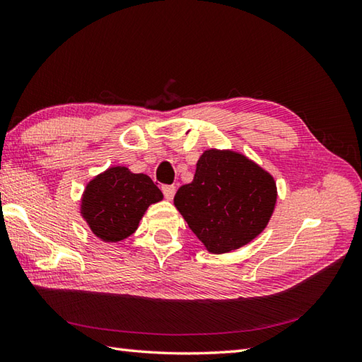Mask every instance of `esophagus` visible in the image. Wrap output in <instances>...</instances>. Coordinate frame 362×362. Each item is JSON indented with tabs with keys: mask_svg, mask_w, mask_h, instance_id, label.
I'll return each instance as SVG.
<instances>
[{
	"mask_svg": "<svg viewBox=\"0 0 362 362\" xmlns=\"http://www.w3.org/2000/svg\"><path fill=\"white\" fill-rule=\"evenodd\" d=\"M161 191H163V194H165V197L168 199V201H171V199L175 194V187H173V185H163V187H161Z\"/></svg>",
	"mask_w": 362,
	"mask_h": 362,
	"instance_id": "34e87169",
	"label": "esophagus"
}]
</instances>
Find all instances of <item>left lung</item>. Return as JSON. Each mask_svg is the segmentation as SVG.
I'll return each mask as SVG.
<instances>
[{
    "label": "left lung",
    "instance_id": "obj_1",
    "mask_svg": "<svg viewBox=\"0 0 362 362\" xmlns=\"http://www.w3.org/2000/svg\"><path fill=\"white\" fill-rule=\"evenodd\" d=\"M276 201L274 177L243 153L205 151L174 205L211 253L243 247L266 228Z\"/></svg>",
    "mask_w": 362,
    "mask_h": 362
}]
</instances>
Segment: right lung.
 I'll return each mask as SVG.
<instances>
[{
  "label": "right lung",
  "instance_id": "add662e5",
  "mask_svg": "<svg viewBox=\"0 0 362 362\" xmlns=\"http://www.w3.org/2000/svg\"><path fill=\"white\" fill-rule=\"evenodd\" d=\"M161 199L163 194L149 175L113 166L88 183L81 213L99 240L118 243L135 232L148 206Z\"/></svg>",
  "mask_w": 362,
  "mask_h": 362
}]
</instances>
